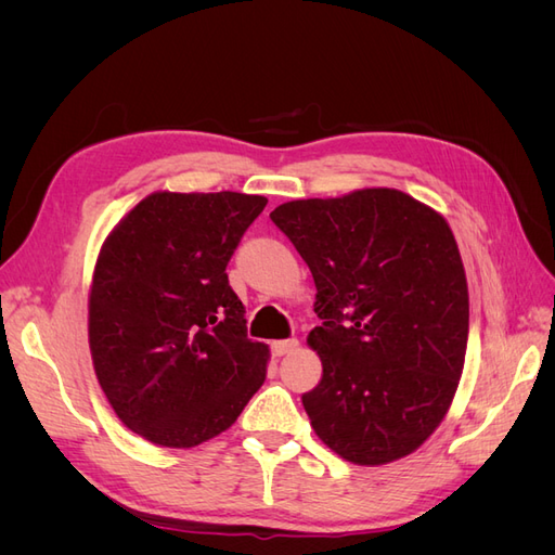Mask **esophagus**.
Listing matches in <instances>:
<instances>
[{
    "instance_id": "34e87169",
    "label": "esophagus",
    "mask_w": 555,
    "mask_h": 555,
    "mask_svg": "<svg viewBox=\"0 0 555 555\" xmlns=\"http://www.w3.org/2000/svg\"><path fill=\"white\" fill-rule=\"evenodd\" d=\"M296 347H298V340L287 338V340H275L271 345V351H273V357H284V354H289V351H294Z\"/></svg>"
}]
</instances>
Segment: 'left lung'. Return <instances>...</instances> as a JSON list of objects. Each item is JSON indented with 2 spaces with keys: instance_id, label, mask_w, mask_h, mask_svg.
Listing matches in <instances>:
<instances>
[{
  "instance_id": "8db88e82",
  "label": "left lung",
  "mask_w": 555,
  "mask_h": 555,
  "mask_svg": "<svg viewBox=\"0 0 555 555\" xmlns=\"http://www.w3.org/2000/svg\"><path fill=\"white\" fill-rule=\"evenodd\" d=\"M271 220L317 287L308 343L324 371L300 398L319 440L357 465L408 456L440 426L465 361L467 282L444 217L377 188L289 201Z\"/></svg>"
}]
</instances>
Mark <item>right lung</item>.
Masks as SVG:
<instances>
[{"label": "right lung", "instance_id": "1", "mask_svg": "<svg viewBox=\"0 0 555 555\" xmlns=\"http://www.w3.org/2000/svg\"><path fill=\"white\" fill-rule=\"evenodd\" d=\"M268 198L157 192L115 227L90 294L99 384L141 438L188 449L236 422L266 379L227 266Z\"/></svg>", "mask_w": 555, "mask_h": 555}]
</instances>
